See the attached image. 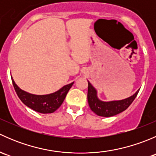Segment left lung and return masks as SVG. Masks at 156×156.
<instances>
[{"mask_svg": "<svg viewBox=\"0 0 156 156\" xmlns=\"http://www.w3.org/2000/svg\"><path fill=\"white\" fill-rule=\"evenodd\" d=\"M139 90H138L133 95L125 100L104 102L99 100L97 97V90L88 81V104L90 109L97 115L103 116V117H111L127 109L136 98Z\"/></svg>", "mask_w": 156, "mask_h": 156, "instance_id": "left-lung-1", "label": "left lung"}]
</instances>
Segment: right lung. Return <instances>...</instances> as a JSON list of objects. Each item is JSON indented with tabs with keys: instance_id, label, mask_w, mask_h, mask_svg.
I'll use <instances>...</instances> for the list:
<instances>
[{
	"instance_id": "1",
	"label": "right lung",
	"mask_w": 156,
	"mask_h": 156,
	"mask_svg": "<svg viewBox=\"0 0 156 156\" xmlns=\"http://www.w3.org/2000/svg\"><path fill=\"white\" fill-rule=\"evenodd\" d=\"M12 78V82L17 96L26 106L37 112L48 114L53 113L62 105L66 97L67 93L72 87L74 82L63 86L61 89L53 94L47 95H35L26 92L16 84Z\"/></svg>"
}]
</instances>
